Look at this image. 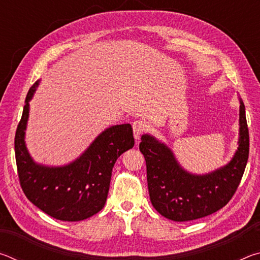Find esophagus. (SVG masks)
<instances>
[{
  "instance_id": "obj_1",
  "label": "esophagus",
  "mask_w": 260,
  "mask_h": 260,
  "mask_svg": "<svg viewBox=\"0 0 260 260\" xmlns=\"http://www.w3.org/2000/svg\"><path fill=\"white\" fill-rule=\"evenodd\" d=\"M147 129V124L143 120H135L133 122V132H134V138L136 140L140 139L141 134H143Z\"/></svg>"
}]
</instances>
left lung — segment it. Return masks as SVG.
Segmentation results:
<instances>
[{"mask_svg": "<svg viewBox=\"0 0 260 260\" xmlns=\"http://www.w3.org/2000/svg\"><path fill=\"white\" fill-rule=\"evenodd\" d=\"M140 151L147 165L149 196L153 208L173 221L206 217L223 208L234 195L249 158V129L240 100L239 148L226 166L197 175L184 171L173 152L153 136L141 138Z\"/></svg>", "mask_w": 260, "mask_h": 260, "instance_id": "8db88e82", "label": "left lung"}]
</instances>
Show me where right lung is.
I'll return each mask as SVG.
<instances>
[{"label":"right lung","instance_id":"right-lung-1","mask_svg":"<svg viewBox=\"0 0 260 260\" xmlns=\"http://www.w3.org/2000/svg\"><path fill=\"white\" fill-rule=\"evenodd\" d=\"M39 81L29 88L15 136L17 171L25 196L50 217L80 221L96 214L107 202L114 162L134 146L129 124L111 126L69 165L49 167L35 162L26 149L25 129L29 101Z\"/></svg>","mask_w":260,"mask_h":260}]
</instances>
